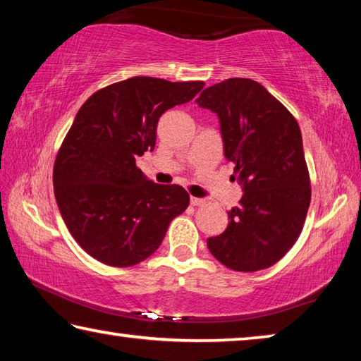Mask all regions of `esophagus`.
Wrapping results in <instances>:
<instances>
[{"label":"esophagus","mask_w":361,"mask_h":361,"mask_svg":"<svg viewBox=\"0 0 361 361\" xmlns=\"http://www.w3.org/2000/svg\"><path fill=\"white\" fill-rule=\"evenodd\" d=\"M191 205H194V207H202V205H205V199L194 197V195H191Z\"/></svg>","instance_id":"esophagus-1"}]
</instances>
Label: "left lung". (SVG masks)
<instances>
[{"mask_svg": "<svg viewBox=\"0 0 361 361\" xmlns=\"http://www.w3.org/2000/svg\"><path fill=\"white\" fill-rule=\"evenodd\" d=\"M195 103L216 113L224 156L242 185L223 234L207 239L232 271L255 272L282 259L301 234L310 180L296 119L264 85L231 78L207 87Z\"/></svg>", "mask_w": 361, "mask_h": 361, "instance_id": "left-lung-1", "label": "left lung"}]
</instances>
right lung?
<instances>
[{
	"label": "right lung",
	"instance_id": "obj_1",
	"mask_svg": "<svg viewBox=\"0 0 361 361\" xmlns=\"http://www.w3.org/2000/svg\"><path fill=\"white\" fill-rule=\"evenodd\" d=\"M204 85L135 76L97 90L79 108L54 164V192L66 228L97 261L138 264L188 209L185 189L148 180L135 162L154 149L159 118Z\"/></svg>",
	"mask_w": 361,
	"mask_h": 361
}]
</instances>
